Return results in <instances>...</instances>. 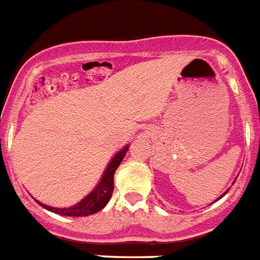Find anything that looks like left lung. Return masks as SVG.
Here are the masks:
<instances>
[{
  "instance_id": "left-lung-1",
  "label": "left lung",
  "mask_w": 260,
  "mask_h": 260,
  "mask_svg": "<svg viewBox=\"0 0 260 260\" xmlns=\"http://www.w3.org/2000/svg\"><path fill=\"white\" fill-rule=\"evenodd\" d=\"M226 192H228V191H225V194H226ZM222 195H224V194H222ZM222 195H221V197H222ZM221 197H220V198H221ZM220 198H219V199H220Z\"/></svg>"
}]
</instances>
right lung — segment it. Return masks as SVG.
<instances>
[{"instance_id": "obj_1", "label": "right lung", "mask_w": 260, "mask_h": 260, "mask_svg": "<svg viewBox=\"0 0 260 260\" xmlns=\"http://www.w3.org/2000/svg\"><path fill=\"white\" fill-rule=\"evenodd\" d=\"M127 150L128 147L126 146L125 148H122V150L119 151V152L112 158V161L108 165L107 171H105L102 181L99 182V185L96 186L95 190H93L89 195H87L86 198L82 202H79L77 206H73V207L70 208H54L49 207V206H45V204H41L40 202H38V203L40 204L41 207H44L47 208V210L52 211V212L63 216H88L92 215V213L99 212V211L103 210V208L107 206L110 197L113 194L114 172L117 171L118 165L121 164L122 158L125 157Z\"/></svg>"}]
</instances>
